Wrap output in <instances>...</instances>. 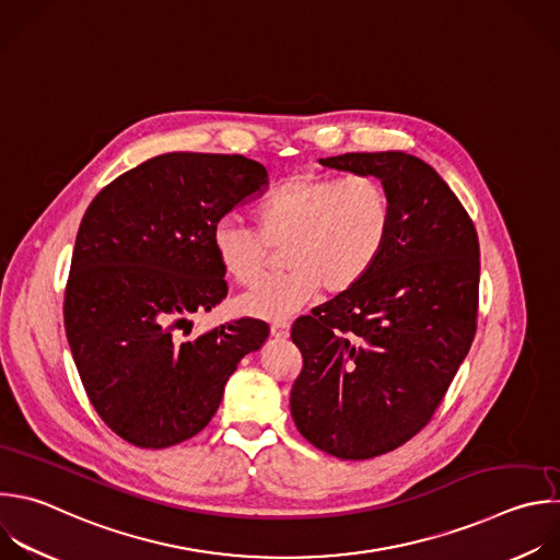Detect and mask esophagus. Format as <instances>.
I'll use <instances>...</instances> for the list:
<instances>
[{"label":"esophagus","mask_w":560,"mask_h":560,"mask_svg":"<svg viewBox=\"0 0 560 560\" xmlns=\"http://www.w3.org/2000/svg\"><path fill=\"white\" fill-rule=\"evenodd\" d=\"M272 336L275 338H288L290 334V323L288 320H272Z\"/></svg>","instance_id":"1"}]
</instances>
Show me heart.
I'll use <instances>...</instances> for the list:
<instances>
[{
    "label": "heart",
    "instance_id": "obj_1",
    "mask_svg": "<svg viewBox=\"0 0 560 560\" xmlns=\"http://www.w3.org/2000/svg\"><path fill=\"white\" fill-rule=\"evenodd\" d=\"M253 218L257 230L220 220L213 253L226 277L253 288L266 277L272 248L283 246L290 270L240 299L246 314L281 318L314 301L320 288L340 294L369 275L392 237L394 200L374 175H310L279 184Z\"/></svg>",
    "mask_w": 560,
    "mask_h": 560
}]
</instances>
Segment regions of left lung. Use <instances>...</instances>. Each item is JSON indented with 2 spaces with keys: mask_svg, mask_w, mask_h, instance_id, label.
<instances>
[{
  "mask_svg": "<svg viewBox=\"0 0 560 560\" xmlns=\"http://www.w3.org/2000/svg\"><path fill=\"white\" fill-rule=\"evenodd\" d=\"M318 162L378 177L394 200V226L358 285L294 320L303 369L290 411L323 453L371 459L431 422L472 345L479 240L448 184L416 155L342 153Z\"/></svg>",
  "mask_w": 560,
  "mask_h": 560,
  "instance_id": "left-lung-1",
  "label": "left lung"
}]
</instances>
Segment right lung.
<instances>
[{
  "mask_svg": "<svg viewBox=\"0 0 560 560\" xmlns=\"http://www.w3.org/2000/svg\"><path fill=\"white\" fill-rule=\"evenodd\" d=\"M266 184V166L244 155L175 151L122 173L88 207L63 320L92 407L125 442L166 448L198 435L237 362L268 338L259 318L182 338L191 314L229 294L213 226Z\"/></svg>",
  "mask_w": 560,
  "mask_h": 560,
  "instance_id": "right-lung-1",
  "label": "right lung"
}]
</instances>
